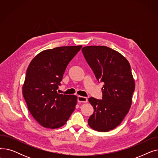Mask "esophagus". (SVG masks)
<instances>
[{
    "mask_svg": "<svg viewBox=\"0 0 158 158\" xmlns=\"http://www.w3.org/2000/svg\"><path fill=\"white\" fill-rule=\"evenodd\" d=\"M77 102L79 103H86L88 102V99L85 97L78 96L77 97Z\"/></svg>",
    "mask_w": 158,
    "mask_h": 158,
    "instance_id": "esophagus-1",
    "label": "esophagus"
}]
</instances>
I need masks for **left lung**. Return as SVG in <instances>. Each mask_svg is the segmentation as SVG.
<instances>
[{"instance_id":"1","label":"left lung","mask_w":158,"mask_h":158,"mask_svg":"<svg viewBox=\"0 0 158 158\" xmlns=\"http://www.w3.org/2000/svg\"><path fill=\"white\" fill-rule=\"evenodd\" d=\"M82 52L97 79L104 82L102 99L88 98L94 109L88 125L97 131H110L120 125L132 104L135 82L130 64L120 52L106 46H86Z\"/></svg>"}]
</instances>
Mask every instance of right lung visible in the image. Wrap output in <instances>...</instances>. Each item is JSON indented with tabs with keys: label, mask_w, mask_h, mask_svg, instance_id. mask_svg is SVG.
I'll list each match as a JSON object with an SVG mask.
<instances>
[{
	"label": "right lung",
	"mask_w": 158,
	"mask_h": 158,
	"mask_svg": "<svg viewBox=\"0 0 158 158\" xmlns=\"http://www.w3.org/2000/svg\"><path fill=\"white\" fill-rule=\"evenodd\" d=\"M82 45L47 49L31 61L22 86V94L32 116L44 127L64 126L76 108L77 97L57 92L66 66Z\"/></svg>",
	"instance_id": "1"
}]
</instances>
